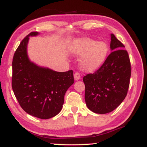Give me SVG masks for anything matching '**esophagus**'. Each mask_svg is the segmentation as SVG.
<instances>
[{
  "label": "esophagus",
  "mask_w": 147,
  "mask_h": 147,
  "mask_svg": "<svg viewBox=\"0 0 147 147\" xmlns=\"http://www.w3.org/2000/svg\"><path fill=\"white\" fill-rule=\"evenodd\" d=\"M74 79H75V81H78V80L81 79V75H80L79 72H75V75H74Z\"/></svg>",
  "instance_id": "1"
}]
</instances>
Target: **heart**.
<instances>
[{"label":"heart","mask_w":147,"mask_h":147,"mask_svg":"<svg viewBox=\"0 0 147 147\" xmlns=\"http://www.w3.org/2000/svg\"><path fill=\"white\" fill-rule=\"evenodd\" d=\"M70 47L74 54L81 57L80 66L87 72L99 69L105 62L109 51L107 42L90 38L76 39L71 42Z\"/></svg>","instance_id":"1"}]
</instances>
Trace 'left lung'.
<instances>
[{
	"instance_id": "left-lung-1",
	"label": "left lung",
	"mask_w": 147,
	"mask_h": 147,
	"mask_svg": "<svg viewBox=\"0 0 147 147\" xmlns=\"http://www.w3.org/2000/svg\"><path fill=\"white\" fill-rule=\"evenodd\" d=\"M111 53L102 66L83 78L87 108L98 114L112 112L127 95L131 76V65L125 46L111 34Z\"/></svg>"
}]
</instances>
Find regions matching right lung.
Masks as SVG:
<instances>
[{
    "label": "right lung",
    "mask_w": 147,
    "mask_h": 147,
    "mask_svg": "<svg viewBox=\"0 0 147 147\" xmlns=\"http://www.w3.org/2000/svg\"><path fill=\"white\" fill-rule=\"evenodd\" d=\"M28 34L15 52L12 62V88L20 105L28 114L47 119L60 112L66 91L74 83L73 71L56 72L38 66L29 59Z\"/></svg>",
    "instance_id": "add662e5"
}]
</instances>
